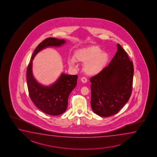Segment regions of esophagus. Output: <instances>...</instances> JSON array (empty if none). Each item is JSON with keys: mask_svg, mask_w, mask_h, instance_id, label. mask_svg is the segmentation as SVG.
I'll return each instance as SVG.
<instances>
[{"mask_svg": "<svg viewBox=\"0 0 157 157\" xmlns=\"http://www.w3.org/2000/svg\"><path fill=\"white\" fill-rule=\"evenodd\" d=\"M81 82L83 83H85L87 82V78H85V77H82L81 78Z\"/></svg>", "mask_w": 157, "mask_h": 157, "instance_id": "1", "label": "esophagus"}]
</instances>
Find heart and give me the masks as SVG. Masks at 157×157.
Masks as SVG:
<instances>
[{
  "label": "heart",
  "mask_w": 157,
  "mask_h": 157,
  "mask_svg": "<svg viewBox=\"0 0 157 157\" xmlns=\"http://www.w3.org/2000/svg\"><path fill=\"white\" fill-rule=\"evenodd\" d=\"M75 59L77 61L84 63L83 71L89 76H95L104 69L109 59L108 54L101 51L96 46H90L78 49L75 53ZM70 66H75V60L73 58L68 59Z\"/></svg>",
  "instance_id": "obj_1"
}]
</instances>
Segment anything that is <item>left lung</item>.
I'll list each match as a JSON object with an SVG mask.
<instances>
[{"label": "left lung", "instance_id": "obj_1", "mask_svg": "<svg viewBox=\"0 0 157 157\" xmlns=\"http://www.w3.org/2000/svg\"><path fill=\"white\" fill-rule=\"evenodd\" d=\"M134 66L126 52L117 44V52L108 66L91 77V106L100 117L117 114L129 101Z\"/></svg>", "mask_w": 157, "mask_h": 157}]
</instances>
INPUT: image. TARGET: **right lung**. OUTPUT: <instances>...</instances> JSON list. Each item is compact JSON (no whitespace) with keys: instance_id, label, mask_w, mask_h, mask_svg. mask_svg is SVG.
I'll list each match as a JSON object with an SVG mask.
<instances>
[{"instance_id":"right-lung-1","label":"right lung","mask_w":157,"mask_h":157,"mask_svg":"<svg viewBox=\"0 0 157 157\" xmlns=\"http://www.w3.org/2000/svg\"><path fill=\"white\" fill-rule=\"evenodd\" d=\"M66 40L55 38H48L40 43L34 50L27 70L28 92L32 101L43 113L56 116L66 111L68 98L77 85V75L61 74L55 82L45 86L39 83L32 71L33 60L37 53L48 47H59Z\"/></svg>"}]
</instances>
